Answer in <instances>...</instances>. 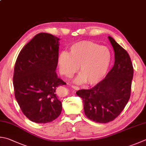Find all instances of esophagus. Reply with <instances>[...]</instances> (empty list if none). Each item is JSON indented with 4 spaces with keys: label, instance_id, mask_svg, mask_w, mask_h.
Segmentation results:
<instances>
[{
    "label": "esophagus",
    "instance_id": "obj_1",
    "mask_svg": "<svg viewBox=\"0 0 146 146\" xmlns=\"http://www.w3.org/2000/svg\"><path fill=\"white\" fill-rule=\"evenodd\" d=\"M72 88L73 89L76 90H79V88L78 86H75V85H72Z\"/></svg>",
    "mask_w": 146,
    "mask_h": 146
}]
</instances>
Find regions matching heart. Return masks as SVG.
Instances as JSON below:
<instances>
[{
	"mask_svg": "<svg viewBox=\"0 0 146 146\" xmlns=\"http://www.w3.org/2000/svg\"><path fill=\"white\" fill-rule=\"evenodd\" d=\"M112 62V53L105 46L91 41L82 40L73 44L69 53L62 52L58 58L60 73L72 77L78 70L81 74L75 79L78 84L95 85L106 76Z\"/></svg>",
	"mask_w": 146,
	"mask_h": 146,
	"instance_id": "heart-1",
	"label": "heart"
}]
</instances>
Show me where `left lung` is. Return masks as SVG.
Masks as SVG:
<instances>
[{
	"label": "left lung",
	"instance_id": "8db88e82",
	"mask_svg": "<svg viewBox=\"0 0 146 146\" xmlns=\"http://www.w3.org/2000/svg\"><path fill=\"white\" fill-rule=\"evenodd\" d=\"M114 51V64L106 78L89 90L76 92L82 98L84 114L93 121L109 123L120 114L130 97L133 68L125 49L109 36Z\"/></svg>",
	"mask_w": 146,
	"mask_h": 146
}]
</instances>
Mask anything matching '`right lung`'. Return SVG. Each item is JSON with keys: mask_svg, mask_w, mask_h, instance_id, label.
I'll use <instances>...</instances> for the list:
<instances>
[{"mask_svg": "<svg viewBox=\"0 0 146 146\" xmlns=\"http://www.w3.org/2000/svg\"><path fill=\"white\" fill-rule=\"evenodd\" d=\"M59 40L52 34L39 33L24 46L16 60L15 98L25 116L33 122H51L61 114L57 88L66 82L56 72Z\"/></svg>", "mask_w": 146, "mask_h": 146, "instance_id": "1", "label": "right lung"}]
</instances>
